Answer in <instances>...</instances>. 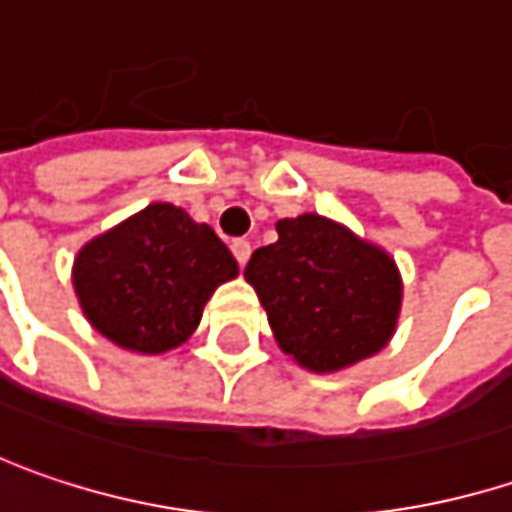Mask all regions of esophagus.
I'll list each match as a JSON object with an SVG mask.
<instances>
[{"label":"esophagus","instance_id":"esophagus-1","mask_svg":"<svg viewBox=\"0 0 512 512\" xmlns=\"http://www.w3.org/2000/svg\"><path fill=\"white\" fill-rule=\"evenodd\" d=\"M231 252H234V257H237V263L240 266H246V260H249V255H252V243L249 240H231Z\"/></svg>","mask_w":512,"mask_h":512}]
</instances>
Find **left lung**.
Returning a JSON list of instances; mask_svg holds the SVG:
<instances>
[{"label":"left lung","mask_w":512,"mask_h":512,"mask_svg":"<svg viewBox=\"0 0 512 512\" xmlns=\"http://www.w3.org/2000/svg\"><path fill=\"white\" fill-rule=\"evenodd\" d=\"M243 275L281 350L318 374L385 347L400 316L394 260L318 214L281 220L278 243L257 249Z\"/></svg>","instance_id":"left-lung-1"}]
</instances>
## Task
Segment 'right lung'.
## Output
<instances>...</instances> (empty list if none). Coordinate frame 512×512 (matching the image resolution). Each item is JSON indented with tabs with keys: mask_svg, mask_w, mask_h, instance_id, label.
I'll list each match as a JSON object with an SVG mask.
<instances>
[{
	"mask_svg": "<svg viewBox=\"0 0 512 512\" xmlns=\"http://www.w3.org/2000/svg\"><path fill=\"white\" fill-rule=\"evenodd\" d=\"M234 275L237 260L211 228L170 202H153L83 246L75 292L106 339L162 353L194 333L211 292Z\"/></svg>",
	"mask_w": 512,
	"mask_h": 512,
	"instance_id": "add662e5",
	"label": "right lung"
}]
</instances>
